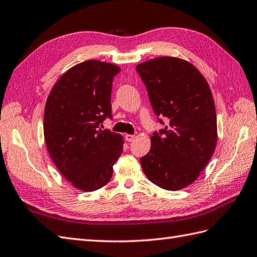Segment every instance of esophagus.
Instances as JSON below:
<instances>
[{
  "mask_svg": "<svg viewBox=\"0 0 257 257\" xmlns=\"http://www.w3.org/2000/svg\"><path fill=\"white\" fill-rule=\"evenodd\" d=\"M124 138H125V140L129 141V143H130V141H134V139H135L136 137H135L134 135H125Z\"/></svg>",
  "mask_w": 257,
  "mask_h": 257,
  "instance_id": "obj_1",
  "label": "esophagus"
}]
</instances>
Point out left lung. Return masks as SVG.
<instances>
[{
  "label": "left lung",
  "mask_w": 257,
  "mask_h": 257,
  "mask_svg": "<svg viewBox=\"0 0 257 257\" xmlns=\"http://www.w3.org/2000/svg\"><path fill=\"white\" fill-rule=\"evenodd\" d=\"M136 69L156 114L167 118L165 129L150 138L151 148L140 159L141 167L158 187L181 190L199 178L216 147V112L210 86L199 69L182 58L157 57Z\"/></svg>",
  "instance_id": "obj_1"
}]
</instances>
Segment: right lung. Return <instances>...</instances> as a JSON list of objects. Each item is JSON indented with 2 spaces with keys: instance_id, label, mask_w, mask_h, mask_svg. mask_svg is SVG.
I'll list each match as a JSON object with an SVG mask.
<instances>
[{
  "instance_id": "obj_1",
  "label": "right lung",
  "mask_w": 257,
  "mask_h": 257,
  "mask_svg": "<svg viewBox=\"0 0 257 257\" xmlns=\"http://www.w3.org/2000/svg\"><path fill=\"white\" fill-rule=\"evenodd\" d=\"M120 67L89 59L66 70L53 86L44 111V139L53 162L78 190L106 185L122 152L123 137L102 130L111 117V86Z\"/></svg>"
}]
</instances>
